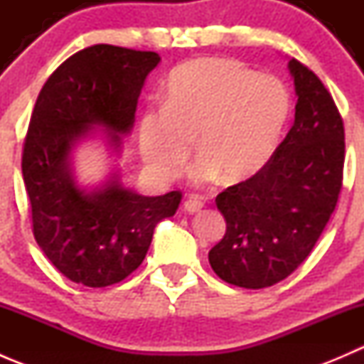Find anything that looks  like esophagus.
<instances>
[{
	"label": "esophagus",
	"instance_id": "esophagus-1",
	"mask_svg": "<svg viewBox=\"0 0 364 364\" xmlns=\"http://www.w3.org/2000/svg\"><path fill=\"white\" fill-rule=\"evenodd\" d=\"M185 211L188 213H197L200 211V209L204 208V200H200L199 197H188V199L185 200Z\"/></svg>",
	"mask_w": 364,
	"mask_h": 364
}]
</instances>
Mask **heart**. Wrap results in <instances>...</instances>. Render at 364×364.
Here are the masks:
<instances>
[{"mask_svg": "<svg viewBox=\"0 0 364 364\" xmlns=\"http://www.w3.org/2000/svg\"><path fill=\"white\" fill-rule=\"evenodd\" d=\"M289 112L291 97L277 77L227 58L188 61L168 77L165 105L142 112V159L156 174L172 176L197 137L200 179L218 172L225 183L247 181L273 156Z\"/></svg>", "mask_w": 364, "mask_h": 364, "instance_id": "heart-1", "label": "heart"}]
</instances>
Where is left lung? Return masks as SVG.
Segmentation results:
<instances>
[{
    "mask_svg": "<svg viewBox=\"0 0 364 364\" xmlns=\"http://www.w3.org/2000/svg\"><path fill=\"white\" fill-rule=\"evenodd\" d=\"M294 124L262 171L216 196L225 218L209 264L223 282L266 289L310 255L335 211L343 183V119L322 80L292 58Z\"/></svg>",
    "mask_w": 364,
    "mask_h": 364,
    "instance_id": "1",
    "label": "left lung"
}]
</instances>
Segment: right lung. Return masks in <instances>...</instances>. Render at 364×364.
Returning <instances> with one entry per match:
<instances>
[{"instance_id": "obj_1", "label": "right lung", "mask_w": 364, "mask_h": 364, "mask_svg": "<svg viewBox=\"0 0 364 364\" xmlns=\"http://www.w3.org/2000/svg\"><path fill=\"white\" fill-rule=\"evenodd\" d=\"M159 61L151 50L97 43L65 60L36 98L21 164L33 236L75 284L98 289L124 280L144 260L156 223L181 203L179 190L142 197L117 181L86 193L68 172L70 146L91 124L130 130L142 84Z\"/></svg>"}]
</instances>
